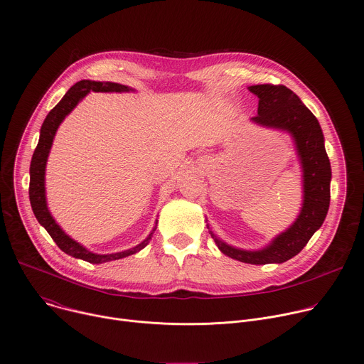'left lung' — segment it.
Listing matches in <instances>:
<instances>
[{"instance_id":"left-lung-1","label":"left lung","mask_w":364,"mask_h":364,"mask_svg":"<svg viewBox=\"0 0 364 364\" xmlns=\"http://www.w3.org/2000/svg\"><path fill=\"white\" fill-rule=\"evenodd\" d=\"M248 90L258 97V114L251 120L261 126L286 130L294 141L304 171L302 210L289 229L258 251L234 248L220 241L212 230L209 232L218 248L230 258L248 264H280L299 254L323 223L331 197V165L316 117L291 90L273 84L251 85Z\"/></svg>"}]
</instances>
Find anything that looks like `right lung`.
I'll return each mask as SVG.
<instances>
[{"mask_svg":"<svg viewBox=\"0 0 364 364\" xmlns=\"http://www.w3.org/2000/svg\"><path fill=\"white\" fill-rule=\"evenodd\" d=\"M130 90L132 88L117 84V82H100V81H90V80L78 81L75 85H73L67 91V94L62 97V100L46 116V119L41 127L39 144L31 156L28 197H30V205H31L33 213H35L39 223L48 230V234L52 237V240L56 242V245L63 252H67L71 257L88 261L91 264H102V262L124 258L127 255H132V254L141 251L142 248H145L149 244V240L152 238V234L156 229V223H155V228L152 229V232L149 234V237L145 241H142L139 245H136L135 248H130V250L116 252V254H95V252L88 251L81 244H78L77 241H74L73 238H70L67 234H65L60 229V226L52 218L50 212L48 210L46 194H45V168H46V162H48V155L52 148V142H53V138H55V134H56L59 124L74 110V107L82 100V98L90 91L123 92V91H130Z\"/></svg>","mask_w":364,"mask_h":364,"instance_id":"obj_1","label":"right lung"}]
</instances>
